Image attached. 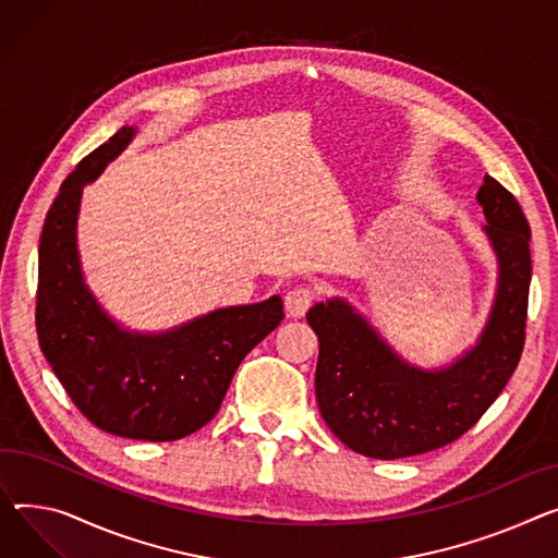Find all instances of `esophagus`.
<instances>
[{"label": "esophagus", "instance_id": "esophagus-1", "mask_svg": "<svg viewBox=\"0 0 558 558\" xmlns=\"http://www.w3.org/2000/svg\"><path fill=\"white\" fill-rule=\"evenodd\" d=\"M316 299V289L310 287V284H299L287 291L284 295V307H287V314L291 318H301L307 314V310L312 307Z\"/></svg>", "mask_w": 558, "mask_h": 558}]
</instances>
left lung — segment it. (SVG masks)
Masks as SVG:
<instances>
[{
  "label": "left lung",
  "instance_id": "1",
  "mask_svg": "<svg viewBox=\"0 0 558 558\" xmlns=\"http://www.w3.org/2000/svg\"><path fill=\"white\" fill-rule=\"evenodd\" d=\"M477 204L498 253L500 282L485 333L451 367L424 373L403 363L343 301L318 303L307 314L318 337L320 415L361 456L397 460L447 447L487 413L521 361L532 280L530 221L489 174Z\"/></svg>",
  "mask_w": 558,
  "mask_h": 558
}]
</instances>
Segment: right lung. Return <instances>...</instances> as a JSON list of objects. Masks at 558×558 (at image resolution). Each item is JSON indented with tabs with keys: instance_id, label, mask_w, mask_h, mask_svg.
Masks as SVG:
<instances>
[{
	"instance_id": "1",
	"label": "right lung",
	"mask_w": 558,
	"mask_h": 558,
	"mask_svg": "<svg viewBox=\"0 0 558 558\" xmlns=\"http://www.w3.org/2000/svg\"><path fill=\"white\" fill-rule=\"evenodd\" d=\"M121 128L60 185L40 238L35 327L40 350L78 411L100 430L172 441L208 424L242 359L284 318L280 295L217 310L159 337L119 329L87 291L76 217L92 181L132 138Z\"/></svg>"
}]
</instances>
